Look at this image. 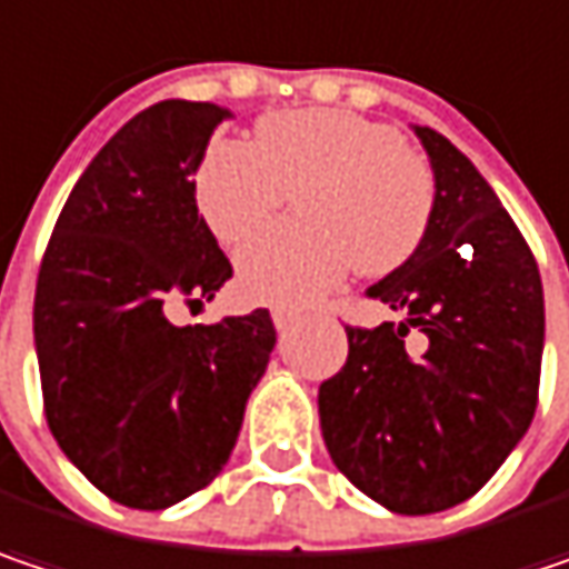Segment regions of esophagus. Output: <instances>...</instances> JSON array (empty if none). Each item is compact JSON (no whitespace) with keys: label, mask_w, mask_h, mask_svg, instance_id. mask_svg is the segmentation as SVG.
Wrapping results in <instances>:
<instances>
[{"label":"esophagus","mask_w":569,"mask_h":569,"mask_svg":"<svg viewBox=\"0 0 569 569\" xmlns=\"http://www.w3.org/2000/svg\"><path fill=\"white\" fill-rule=\"evenodd\" d=\"M271 323H274L278 333H284V330L295 323V313H291L288 307H271Z\"/></svg>","instance_id":"esophagus-1"}]
</instances>
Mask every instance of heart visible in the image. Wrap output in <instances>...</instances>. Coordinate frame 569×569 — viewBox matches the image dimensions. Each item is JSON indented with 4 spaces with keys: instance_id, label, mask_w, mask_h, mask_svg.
Instances as JSON below:
<instances>
[{
    "instance_id": "b5f03b06",
    "label": "heart",
    "mask_w": 569,
    "mask_h": 569,
    "mask_svg": "<svg viewBox=\"0 0 569 569\" xmlns=\"http://www.w3.org/2000/svg\"><path fill=\"white\" fill-rule=\"evenodd\" d=\"M298 193V223L239 256V288L259 305H307L356 264L388 274L425 242L433 174L401 132L349 109L264 116L256 144L220 139L197 171V207L229 246L256 239Z\"/></svg>"
}]
</instances>
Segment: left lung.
<instances>
[{
	"instance_id": "obj_1",
	"label": "left lung",
	"mask_w": 569,
	"mask_h": 569,
	"mask_svg": "<svg viewBox=\"0 0 569 569\" xmlns=\"http://www.w3.org/2000/svg\"><path fill=\"white\" fill-rule=\"evenodd\" d=\"M433 171L418 252L366 295L405 320L349 327L346 366L320 386V430L346 479L398 515L476 496L528 433L545 352L538 262L467 154L411 126ZM428 337L411 360L403 337Z\"/></svg>"
}]
</instances>
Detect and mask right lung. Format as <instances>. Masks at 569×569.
<instances>
[{"label": "right lung", "instance_id": "right-lung-1", "mask_svg": "<svg viewBox=\"0 0 569 569\" xmlns=\"http://www.w3.org/2000/svg\"><path fill=\"white\" fill-rule=\"evenodd\" d=\"M226 119V106L190 100L132 116L73 183L38 271L48 427L119 506L158 511L220 476L274 349L262 307L210 327L164 313L213 301L232 278L193 183Z\"/></svg>", "mask_w": 569, "mask_h": 569}]
</instances>
